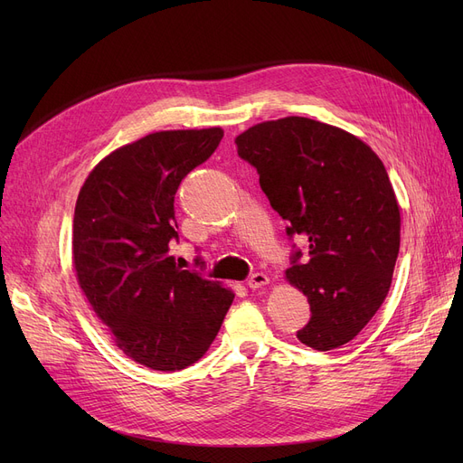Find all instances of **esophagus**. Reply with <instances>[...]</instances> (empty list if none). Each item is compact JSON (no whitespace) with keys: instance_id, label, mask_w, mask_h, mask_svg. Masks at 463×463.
Listing matches in <instances>:
<instances>
[{"instance_id":"34e87169","label":"esophagus","mask_w":463,"mask_h":463,"mask_svg":"<svg viewBox=\"0 0 463 463\" xmlns=\"http://www.w3.org/2000/svg\"><path fill=\"white\" fill-rule=\"evenodd\" d=\"M266 283H269V276L262 274V272H255L250 279H248V287L250 288H259V287H264Z\"/></svg>"}]
</instances>
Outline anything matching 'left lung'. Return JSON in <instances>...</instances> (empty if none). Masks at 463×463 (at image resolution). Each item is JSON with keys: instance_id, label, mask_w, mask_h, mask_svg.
I'll list each match as a JSON object with an SVG mask.
<instances>
[{"instance_id": "obj_1", "label": "left lung", "mask_w": 463, "mask_h": 463, "mask_svg": "<svg viewBox=\"0 0 463 463\" xmlns=\"http://www.w3.org/2000/svg\"><path fill=\"white\" fill-rule=\"evenodd\" d=\"M257 168L293 244L287 279L307 297L297 332L315 351L349 344L391 288L400 251V208L383 161L351 133L309 118L264 121L236 137Z\"/></svg>"}]
</instances>
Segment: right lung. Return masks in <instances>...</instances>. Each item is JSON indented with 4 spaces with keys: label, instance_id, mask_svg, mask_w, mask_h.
<instances>
[{
    "label": "right lung",
    "instance_id": "right-lung-1",
    "mask_svg": "<svg viewBox=\"0 0 463 463\" xmlns=\"http://www.w3.org/2000/svg\"><path fill=\"white\" fill-rule=\"evenodd\" d=\"M222 138L219 128L146 135L107 156L79 193L72 259L80 288L116 345L146 368L197 362L234 298L168 255L178 241L175 194Z\"/></svg>",
    "mask_w": 463,
    "mask_h": 463
}]
</instances>
